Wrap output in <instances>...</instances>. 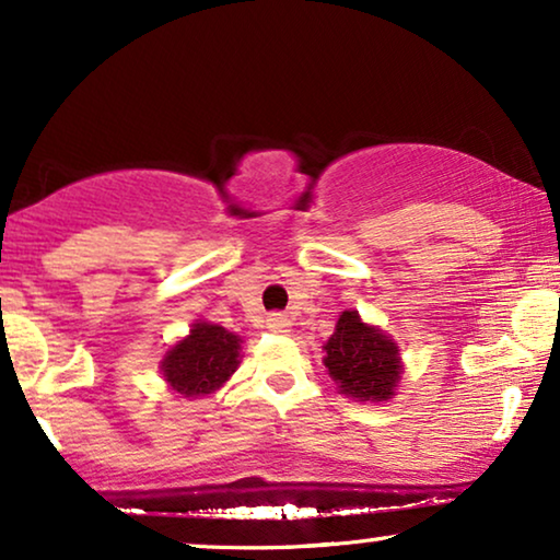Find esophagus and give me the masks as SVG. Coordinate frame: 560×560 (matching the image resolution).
<instances>
[{
    "mask_svg": "<svg viewBox=\"0 0 560 560\" xmlns=\"http://www.w3.org/2000/svg\"><path fill=\"white\" fill-rule=\"evenodd\" d=\"M266 327L271 329V332H279V335H283V332H289L291 329V319L287 317V314H269V319H266Z\"/></svg>",
    "mask_w": 560,
    "mask_h": 560,
    "instance_id": "esophagus-1",
    "label": "esophagus"
}]
</instances>
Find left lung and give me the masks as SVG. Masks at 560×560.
Listing matches in <instances>:
<instances>
[{
  "mask_svg": "<svg viewBox=\"0 0 560 560\" xmlns=\"http://www.w3.org/2000/svg\"><path fill=\"white\" fill-rule=\"evenodd\" d=\"M325 365L345 396L388 400L400 377L396 342L368 327L358 312H342L335 335L325 345Z\"/></svg>",
  "mask_w": 560,
  "mask_h": 560,
  "instance_id": "8db88e82",
  "label": "left lung"
}]
</instances>
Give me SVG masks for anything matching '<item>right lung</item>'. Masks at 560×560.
I'll list each match as a JSON object with an SVG mask.
<instances>
[{
  "mask_svg": "<svg viewBox=\"0 0 560 560\" xmlns=\"http://www.w3.org/2000/svg\"><path fill=\"white\" fill-rule=\"evenodd\" d=\"M241 337L218 325L198 322L190 337L175 345L162 360V373L177 393L198 398L220 388L238 368Z\"/></svg>",
  "mask_w": 560,
  "mask_h": 560,
  "instance_id": "add662e5",
  "label": "right lung"
}]
</instances>
